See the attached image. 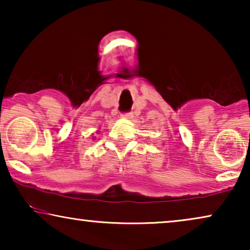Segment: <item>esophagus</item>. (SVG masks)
I'll list each match as a JSON object with an SVG mask.
<instances>
[{
  "mask_svg": "<svg viewBox=\"0 0 250 250\" xmlns=\"http://www.w3.org/2000/svg\"><path fill=\"white\" fill-rule=\"evenodd\" d=\"M122 117L126 119H131L133 117V112H124V114L122 115Z\"/></svg>",
  "mask_w": 250,
  "mask_h": 250,
  "instance_id": "esophagus-1",
  "label": "esophagus"
}]
</instances>
